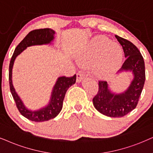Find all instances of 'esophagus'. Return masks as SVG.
<instances>
[{
	"instance_id": "obj_1",
	"label": "esophagus",
	"mask_w": 153,
	"mask_h": 153,
	"mask_svg": "<svg viewBox=\"0 0 153 153\" xmlns=\"http://www.w3.org/2000/svg\"><path fill=\"white\" fill-rule=\"evenodd\" d=\"M85 78V75L82 74V73H77V79H76V81L78 82H80L82 81L83 79Z\"/></svg>"
}]
</instances>
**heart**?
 Returning a JSON list of instances; mask_svg holds the SVG:
<instances>
[{"instance_id": "obj_1", "label": "heart", "mask_w": 153, "mask_h": 153, "mask_svg": "<svg viewBox=\"0 0 153 153\" xmlns=\"http://www.w3.org/2000/svg\"><path fill=\"white\" fill-rule=\"evenodd\" d=\"M123 60V51L117 44L109 39L95 37L78 54V63L86 67L94 64V72L98 77H104L113 73Z\"/></svg>"}]
</instances>
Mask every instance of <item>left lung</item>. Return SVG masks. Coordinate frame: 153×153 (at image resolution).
<instances>
[{"label":"left lung","mask_w":153,"mask_h":153,"mask_svg":"<svg viewBox=\"0 0 153 153\" xmlns=\"http://www.w3.org/2000/svg\"><path fill=\"white\" fill-rule=\"evenodd\" d=\"M118 42L122 46L126 58L118 73L130 71L133 79L124 92L117 94L109 88L107 81H99V90L94 97L95 109L102 114L109 117H122L136 107L145 80L146 71L143 58L138 48L128 40L116 35Z\"/></svg>","instance_id":"obj_1"}]
</instances>
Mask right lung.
<instances>
[{
	"mask_svg": "<svg viewBox=\"0 0 153 153\" xmlns=\"http://www.w3.org/2000/svg\"><path fill=\"white\" fill-rule=\"evenodd\" d=\"M55 31L49 28L39 29L31 31L23 39L17 47L15 48L13 56L11 58L9 65V84L10 90L13 97L17 108L23 117L35 122H43L53 119L60 113L63 107V99L68 89L76 81V75L72 77L62 76L57 79L55 85L53 86L49 102L46 107L36 111L28 109L23 104L20 97L15 92L12 81V71L15 59L19 54L26 49L28 46L34 45L49 44L54 39Z\"/></svg>",
	"mask_w": 153,
	"mask_h": 153,
	"instance_id": "obj_1",
	"label": "right lung"
}]
</instances>
